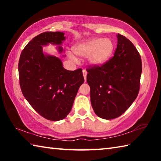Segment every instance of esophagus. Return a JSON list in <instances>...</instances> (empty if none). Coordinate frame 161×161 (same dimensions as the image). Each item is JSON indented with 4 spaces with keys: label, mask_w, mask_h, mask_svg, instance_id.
<instances>
[{
    "label": "esophagus",
    "mask_w": 161,
    "mask_h": 161,
    "mask_svg": "<svg viewBox=\"0 0 161 161\" xmlns=\"http://www.w3.org/2000/svg\"><path fill=\"white\" fill-rule=\"evenodd\" d=\"M82 72H83V75H84V80H85V81H86V75H87V72H86V70H83V71H82Z\"/></svg>",
    "instance_id": "1"
}]
</instances>
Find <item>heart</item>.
Returning <instances> with one entry per match:
<instances>
[{
    "mask_svg": "<svg viewBox=\"0 0 161 161\" xmlns=\"http://www.w3.org/2000/svg\"><path fill=\"white\" fill-rule=\"evenodd\" d=\"M114 44L108 38L94 37L77 42L73 47V51L81 58L87 57L89 63L92 66H102L108 62L112 54ZM67 55L72 60L77 58L72 52L69 51Z\"/></svg>",
    "mask_w": 161,
    "mask_h": 161,
    "instance_id": "b5f03b06",
    "label": "heart"
}]
</instances>
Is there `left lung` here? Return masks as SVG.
Masks as SVG:
<instances>
[{
  "label": "left lung",
  "instance_id": "1",
  "mask_svg": "<svg viewBox=\"0 0 161 161\" xmlns=\"http://www.w3.org/2000/svg\"><path fill=\"white\" fill-rule=\"evenodd\" d=\"M116 36L118 43L113 58L102 66L86 69L92 108L103 119L123 114L136 99L140 88V54L126 37Z\"/></svg>",
  "mask_w": 161,
  "mask_h": 161
}]
</instances>
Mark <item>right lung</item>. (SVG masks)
Wrapping results in <instances>:
<instances>
[{"mask_svg":"<svg viewBox=\"0 0 161 161\" xmlns=\"http://www.w3.org/2000/svg\"><path fill=\"white\" fill-rule=\"evenodd\" d=\"M62 32H45L25 46L18 63L21 91L31 107L50 121L64 119L72 109L80 86L84 80L81 69H65L61 59L43 53L42 46L61 47L65 40Z\"/></svg>","mask_w":161,"mask_h":161,"instance_id":"right-lung-1","label":"right lung"}]
</instances>
